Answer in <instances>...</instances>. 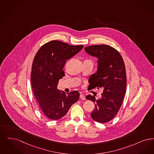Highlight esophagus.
<instances>
[{
  "instance_id": "1",
  "label": "esophagus",
  "mask_w": 154,
  "mask_h": 154,
  "mask_svg": "<svg viewBox=\"0 0 154 154\" xmlns=\"http://www.w3.org/2000/svg\"><path fill=\"white\" fill-rule=\"evenodd\" d=\"M80 98L82 100H85L86 99V98H85V95H83V94H80Z\"/></svg>"
}]
</instances>
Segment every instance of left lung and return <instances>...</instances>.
<instances>
[{"label": "left lung", "instance_id": "1", "mask_svg": "<svg viewBox=\"0 0 154 154\" xmlns=\"http://www.w3.org/2000/svg\"><path fill=\"white\" fill-rule=\"evenodd\" d=\"M85 51L98 59L97 72L89 79V87L103 88L100 99L88 95L86 98L95 103L91 113L94 121L105 123L112 120L120 109L127 88V76L124 60L120 53L107 45H94L85 48Z\"/></svg>", "mask_w": 154, "mask_h": 154}]
</instances>
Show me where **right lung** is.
<instances>
[{
    "instance_id": "add662e5",
    "label": "right lung",
    "mask_w": 154,
    "mask_h": 154,
    "mask_svg": "<svg viewBox=\"0 0 154 154\" xmlns=\"http://www.w3.org/2000/svg\"><path fill=\"white\" fill-rule=\"evenodd\" d=\"M83 46L69 45L59 41L45 44L34 59L31 82L34 94L44 114L50 120L64 117L76 102L78 91L66 93L57 88L59 81L65 75L63 70L66 60L80 52Z\"/></svg>"
}]
</instances>
